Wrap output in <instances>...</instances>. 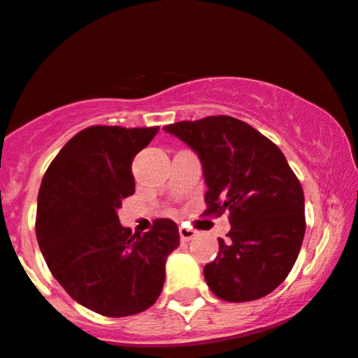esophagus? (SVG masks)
I'll return each mask as SVG.
<instances>
[{
    "mask_svg": "<svg viewBox=\"0 0 358 358\" xmlns=\"http://www.w3.org/2000/svg\"><path fill=\"white\" fill-rule=\"evenodd\" d=\"M179 235H180V240H182V242H189L191 238H194V236H196V231L191 230V228L180 227L179 228Z\"/></svg>",
    "mask_w": 358,
    "mask_h": 358,
    "instance_id": "obj_1",
    "label": "esophagus"
}]
</instances>
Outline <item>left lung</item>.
<instances>
[{
	"label": "left lung",
	"instance_id": "obj_1",
	"mask_svg": "<svg viewBox=\"0 0 358 358\" xmlns=\"http://www.w3.org/2000/svg\"><path fill=\"white\" fill-rule=\"evenodd\" d=\"M198 154L208 191L204 215L230 211L228 242L204 266L213 294L230 303L267 296L286 279L303 245L304 194L274 142L231 116L164 127Z\"/></svg>",
	"mask_w": 358,
	"mask_h": 358
}]
</instances>
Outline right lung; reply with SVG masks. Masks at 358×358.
Segmentation results:
<instances>
[{"mask_svg":"<svg viewBox=\"0 0 358 358\" xmlns=\"http://www.w3.org/2000/svg\"><path fill=\"white\" fill-rule=\"evenodd\" d=\"M159 127L96 125L74 135L52 160L38 191V247L72 299L111 318L155 303L178 224L159 218L145 233L120 224L116 210L135 192L131 162Z\"/></svg>","mask_w":358,"mask_h":358,"instance_id":"right-lung-1","label":"right lung"}]
</instances>
